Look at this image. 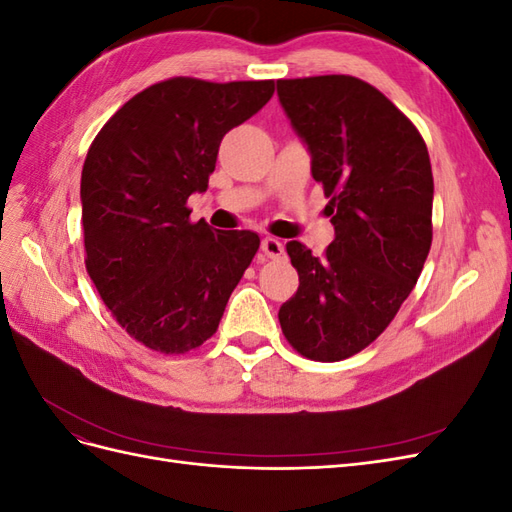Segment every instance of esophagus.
I'll return each mask as SVG.
<instances>
[{
  "instance_id": "1",
  "label": "esophagus",
  "mask_w": 512,
  "mask_h": 512,
  "mask_svg": "<svg viewBox=\"0 0 512 512\" xmlns=\"http://www.w3.org/2000/svg\"><path fill=\"white\" fill-rule=\"evenodd\" d=\"M260 250H262V254H265L267 258H282L284 256V245L277 241V239H273V237H265L262 239V243H260Z\"/></svg>"
}]
</instances>
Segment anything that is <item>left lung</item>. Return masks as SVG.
<instances>
[{
  "label": "left lung",
  "mask_w": 512,
  "mask_h": 512,
  "mask_svg": "<svg viewBox=\"0 0 512 512\" xmlns=\"http://www.w3.org/2000/svg\"><path fill=\"white\" fill-rule=\"evenodd\" d=\"M280 104L312 153L335 228L316 258L286 243L299 290L280 307L288 344L320 363L361 352L408 299L431 247L433 175L414 123L348 74L277 81Z\"/></svg>",
  "instance_id": "obj_1"
}]
</instances>
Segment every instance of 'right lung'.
<instances>
[{
	"mask_svg": "<svg viewBox=\"0 0 512 512\" xmlns=\"http://www.w3.org/2000/svg\"><path fill=\"white\" fill-rule=\"evenodd\" d=\"M273 81L175 76L104 123L81 175L85 267L113 318L143 346L183 354L218 331L258 252L252 230L190 222L228 130L256 115Z\"/></svg>",
	"mask_w": 512,
	"mask_h": 512,
	"instance_id": "add662e5",
	"label": "right lung"
}]
</instances>
